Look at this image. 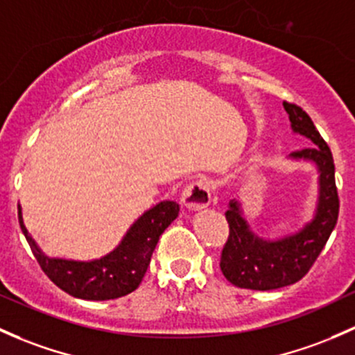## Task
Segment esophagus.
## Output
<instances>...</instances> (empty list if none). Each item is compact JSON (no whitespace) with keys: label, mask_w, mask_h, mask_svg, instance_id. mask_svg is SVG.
I'll return each instance as SVG.
<instances>
[{"label":"esophagus","mask_w":355,"mask_h":355,"mask_svg":"<svg viewBox=\"0 0 355 355\" xmlns=\"http://www.w3.org/2000/svg\"><path fill=\"white\" fill-rule=\"evenodd\" d=\"M212 200V185L207 178H199L192 182L182 192V202L189 209H204L211 204Z\"/></svg>","instance_id":"obj_1"}]
</instances>
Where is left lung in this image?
Wrapping results in <instances>:
<instances>
[{"mask_svg": "<svg viewBox=\"0 0 355 355\" xmlns=\"http://www.w3.org/2000/svg\"><path fill=\"white\" fill-rule=\"evenodd\" d=\"M284 110L289 115L293 132L313 143V146L291 153L287 158L315 165L318 171V199L313 218L303 227L275 240L253 233L240 200H230L226 211L230 238L221 253V270L231 284L243 289H279L303 279L337 225L338 196L330 148L301 107L284 102Z\"/></svg>", "mask_w": 355, "mask_h": 355, "instance_id": "8db88e82", "label": "left lung"}]
</instances>
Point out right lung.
Listing matches in <instances>:
<instances>
[{"label": "right lung", "mask_w": 355, "mask_h": 355, "mask_svg": "<svg viewBox=\"0 0 355 355\" xmlns=\"http://www.w3.org/2000/svg\"><path fill=\"white\" fill-rule=\"evenodd\" d=\"M180 206L162 200L144 211L130 225L121 243L100 259L71 260L49 257L40 250L24 225L21 207L18 221L40 268L59 289L88 301H107L132 293L143 281L149 260L163 231L177 219Z\"/></svg>", "instance_id": "1"}]
</instances>
